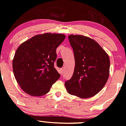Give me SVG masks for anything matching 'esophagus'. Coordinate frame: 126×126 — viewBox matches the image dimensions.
I'll return each instance as SVG.
<instances>
[{
	"instance_id": "obj_1",
	"label": "esophagus",
	"mask_w": 126,
	"mask_h": 126,
	"mask_svg": "<svg viewBox=\"0 0 126 126\" xmlns=\"http://www.w3.org/2000/svg\"><path fill=\"white\" fill-rule=\"evenodd\" d=\"M65 71V68L64 67H63L62 69V73H63V72Z\"/></svg>"
}]
</instances>
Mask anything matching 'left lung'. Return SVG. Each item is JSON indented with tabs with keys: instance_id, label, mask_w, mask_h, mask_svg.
<instances>
[{
	"instance_id": "obj_1",
	"label": "left lung",
	"mask_w": 126,
	"mask_h": 126,
	"mask_svg": "<svg viewBox=\"0 0 126 126\" xmlns=\"http://www.w3.org/2000/svg\"><path fill=\"white\" fill-rule=\"evenodd\" d=\"M75 56L74 72L65 82L67 92L81 98L97 94L110 75L109 56L96 41L81 35L68 37Z\"/></svg>"
}]
</instances>
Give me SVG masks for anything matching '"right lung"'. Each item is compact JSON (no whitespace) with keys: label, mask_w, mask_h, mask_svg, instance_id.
<instances>
[{"label":"right lung","mask_w":126,"mask_h":126,"mask_svg":"<svg viewBox=\"0 0 126 126\" xmlns=\"http://www.w3.org/2000/svg\"><path fill=\"white\" fill-rule=\"evenodd\" d=\"M64 34L44 33L32 37L20 45L12 61L14 76L27 94L40 96L47 94L60 75L54 66L56 48Z\"/></svg>","instance_id":"obj_1"}]
</instances>
